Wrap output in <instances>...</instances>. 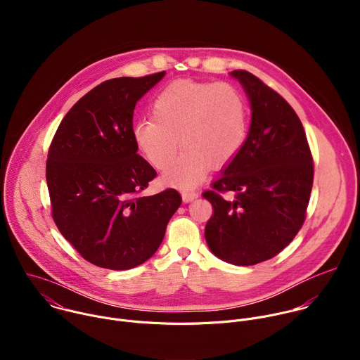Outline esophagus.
<instances>
[{
  "label": "esophagus",
  "instance_id": "obj_1",
  "mask_svg": "<svg viewBox=\"0 0 360 360\" xmlns=\"http://www.w3.org/2000/svg\"><path fill=\"white\" fill-rule=\"evenodd\" d=\"M198 198V192L195 191H182V199L184 202H191Z\"/></svg>",
  "mask_w": 360,
  "mask_h": 360
}]
</instances>
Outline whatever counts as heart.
<instances>
[{
    "mask_svg": "<svg viewBox=\"0 0 360 360\" xmlns=\"http://www.w3.org/2000/svg\"><path fill=\"white\" fill-rule=\"evenodd\" d=\"M152 118L139 120L132 129L142 155L160 169L168 184L193 188L207 175L210 164L222 167L240 150L248 132L242 95L225 82L179 79L165 86L153 101Z\"/></svg>",
    "mask_w": 360,
    "mask_h": 360,
    "instance_id": "1",
    "label": "heart"
}]
</instances>
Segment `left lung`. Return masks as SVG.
Returning <instances> with one entry per match:
<instances>
[{"instance_id":"1","label":"left lung","mask_w":360,"mask_h":360,"mask_svg":"<svg viewBox=\"0 0 360 360\" xmlns=\"http://www.w3.org/2000/svg\"><path fill=\"white\" fill-rule=\"evenodd\" d=\"M231 75L249 98L252 120L236 157L212 191L202 193L214 208L205 239L219 259L249 266L274 258L302 228L314 160L303 125L288 102L248 71Z\"/></svg>"}]
</instances>
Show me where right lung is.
<instances>
[{
	"mask_svg": "<svg viewBox=\"0 0 360 360\" xmlns=\"http://www.w3.org/2000/svg\"><path fill=\"white\" fill-rule=\"evenodd\" d=\"M165 71L104 81L61 121L46 160L53 218L84 259L127 271L157 252L182 198L175 189L143 196L157 176L132 135L136 102Z\"/></svg>",
	"mask_w": 360,
	"mask_h": 360,
	"instance_id": "obj_1",
	"label": "right lung"
}]
</instances>
